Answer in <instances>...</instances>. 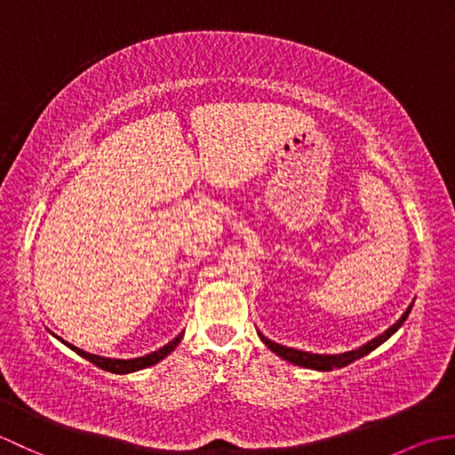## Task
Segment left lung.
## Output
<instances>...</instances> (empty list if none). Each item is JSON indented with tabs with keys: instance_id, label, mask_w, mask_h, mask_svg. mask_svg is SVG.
Masks as SVG:
<instances>
[{
	"instance_id": "obj_1",
	"label": "left lung",
	"mask_w": 455,
	"mask_h": 455,
	"mask_svg": "<svg viewBox=\"0 0 455 455\" xmlns=\"http://www.w3.org/2000/svg\"><path fill=\"white\" fill-rule=\"evenodd\" d=\"M411 308H412V303L409 305L407 311L403 313L399 321L395 323L393 326H389L383 334L375 336L373 340H370L360 347H355V350L344 352V354H311V352L295 350V347H287V346L277 344L274 340H269V338H266L262 332H258V336L262 338V342L269 347V350L275 352L279 357H283V360H287V362H291L295 365H301V367H308V370H316V371H332V370H340V367L352 363L355 360H360V357H363V355L370 354L371 350H375L377 346H381L385 340H387V338H391L395 332L399 331L404 321H407Z\"/></svg>"
}]
</instances>
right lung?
<instances>
[{"instance_id":"add662e5","label":"right lung","mask_w":455,"mask_h":455,"mask_svg":"<svg viewBox=\"0 0 455 455\" xmlns=\"http://www.w3.org/2000/svg\"><path fill=\"white\" fill-rule=\"evenodd\" d=\"M52 336L58 338V340H60L62 344H66L68 347H70V350H74L78 355L85 357V360L92 362L93 365L101 367V370H105V371H111V373H132V371L144 370V367H150V365H154V363H158V362L164 360V357H166L170 352L176 350V346L181 342L183 332L178 334V336L173 338L172 342H168L166 346H162L160 350L152 352V354H147V355H142V357H132V360H115V357L95 355V354H90V352H84V350H80V347H76V346H72V344H68L66 340H62L60 336H56V334H52Z\"/></svg>"}]
</instances>
